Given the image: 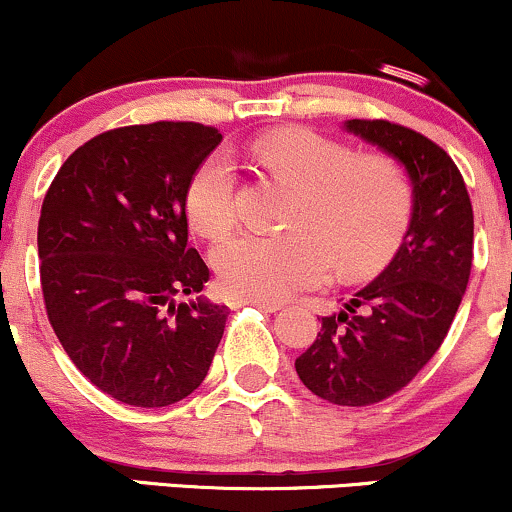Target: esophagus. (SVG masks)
<instances>
[{
	"instance_id": "obj_1",
	"label": "esophagus",
	"mask_w": 512,
	"mask_h": 512,
	"mask_svg": "<svg viewBox=\"0 0 512 512\" xmlns=\"http://www.w3.org/2000/svg\"><path fill=\"white\" fill-rule=\"evenodd\" d=\"M246 304L258 306V309L268 311V314H273V311H280L282 309L280 302H268V299H246Z\"/></svg>"
}]
</instances>
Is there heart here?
Returning a JSON list of instances; mask_svg holds the SVG:
<instances>
[{"instance_id": "heart-1", "label": "heart", "mask_w": 512, "mask_h": 512, "mask_svg": "<svg viewBox=\"0 0 512 512\" xmlns=\"http://www.w3.org/2000/svg\"><path fill=\"white\" fill-rule=\"evenodd\" d=\"M251 150L270 172L299 186L285 234L246 232L218 246L213 266L225 292L282 302L340 273L366 275L398 249L412 213V189L386 153H350L309 129L258 136ZM186 218L198 234L222 239L237 222V172L227 153H210L191 174Z\"/></svg>"}]
</instances>
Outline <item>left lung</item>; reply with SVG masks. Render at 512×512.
<instances>
[{
    "label": "left lung",
    "mask_w": 512,
    "mask_h": 512,
    "mask_svg": "<svg viewBox=\"0 0 512 512\" xmlns=\"http://www.w3.org/2000/svg\"><path fill=\"white\" fill-rule=\"evenodd\" d=\"M345 129L405 165L412 220L388 268L323 318L294 366L321 400L366 407L405 388L446 340L470 280L474 215L458 165L431 138L388 119H350Z\"/></svg>",
    "instance_id": "left-lung-1"
}]
</instances>
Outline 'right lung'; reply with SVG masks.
<instances>
[{
    "label": "right lung",
    "mask_w": 512,
    "mask_h": 512,
    "mask_svg": "<svg viewBox=\"0 0 512 512\" xmlns=\"http://www.w3.org/2000/svg\"><path fill=\"white\" fill-rule=\"evenodd\" d=\"M222 141L215 126L110 129L59 167L38 222L47 318L110 398L167 407L201 386L230 309L196 297L210 270L189 246L184 194Z\"/></svg>",
    "instance_id": "obj_1"
}]
</instances>
